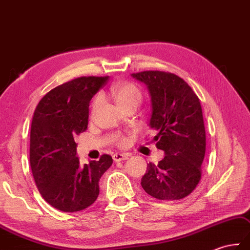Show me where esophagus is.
Here are the masks:
<instances>
[{"label": "esophagus", "instance_id": "1", "mask_svg": "<svg viewBox=\"0 0 250 250\" xmlns=\"http://www.w3.org/2000/svg\"><path fill=\"white\" fill-rule=\"evenodd\" d=\"M128 157H129V155L126 153H115L113 155V160L115 163H119V162H122V160L128 159Z\"/></svg>", "mask_w": 250, "mask_h": 250}]
</instances>
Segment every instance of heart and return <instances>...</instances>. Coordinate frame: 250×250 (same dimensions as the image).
Returning <instances> with one entry per match:
<instances>
[{"instance_id": "obj_1", "label": "heart", "mask_w": 250, "mask_h": 250, "mask_svg": "<svg viewBox=\"0 0 250 250\" xmlns=\"http://www.w3.org/2000/svg\"><path fill=\"white\" fill-rule=\"evenodd\" d=\"M111 95L115 99L116 104H119L121 108L128 106L130 104H139L141 101V91L139 90L136 84L131 82H118L110 88ZM102 97L96 96L93 102V111H95L99 104H101ZM119 143L123 144L125 141L123 139L119 138Z\"/></svg>"}]
</instances>
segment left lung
<instances>
[{
    "mask_svg": "<svg viewBox=\"0 0 250 250\" xmlns=\"http://www.w3.org/2000/svg\"><path fill=\"white\" fill-rule=\"evenodd\" d=\"M146 85L151 97L148 126L165 157L147 164L141 186L158 200L173 201L187 197L201 179L205 155L202 108L196 93L179 76L158 70L131 74Z\"/></svg>",
    "mask_w": 250,
    "mask_h": 250,
    "instance_id": "8db88e82",
    "label": "left lung"
}]
</instances>
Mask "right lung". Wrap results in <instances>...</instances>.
<instances>
[{"label":"right lung","mask_w":250,"mask_h":250,"mask_svg":"<svg viewBox=\"0 0 250 250\" xmlns=\"http://www.w3.org/2000/svg\"><path fill=\"white\" fill-rule=\"evenodd\" d=\"M106 77H80L63 83L43 96L33 115L30 164L42 198L66 213L82 210L95 202L99 180L112 165L110 155L80 165L75 138L87 127L93 96L106 84Z\"/></svg>","instance_id":"add662e5"}]
</instances>
